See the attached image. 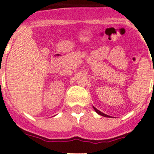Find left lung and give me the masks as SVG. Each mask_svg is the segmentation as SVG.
I'll list each match as a JSON object with an SVG mask.
<instances>
[{
  "instance_id": "obj_1",
  "label": "left lung",
  "mask_w": 154,
  "mask_h": 154,
  "mask_svg": "<svg viewBox=\"0 0 154 154\" xmlns=\"http://www.w3.org/2000/svg\"><path fill=\"white\" fill-rule=\"evenodd\" d=\"M94 110H95V111H96V112H97V113H98L99 115H101V116H103V117H109V115L105 114V113H103V112H101V111H99L98 109H97L96 108L94 107Z\"/></svg>"
}]
</instances>
